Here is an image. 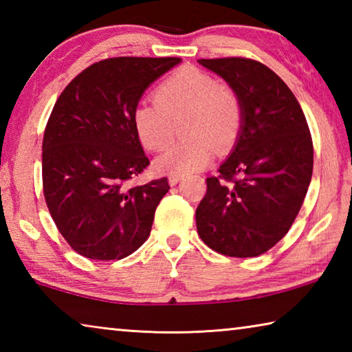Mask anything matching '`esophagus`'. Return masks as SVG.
<instances>
[{
  "label": "esophagus",
  "instance_id": "34e87169",
  "mask_svg": "<svg viewBox=\"0 0 352 352\" xmlns=\"http://www.w3.org/2000/svg\"><path fill=\"white\" fill-rule=\"evenodd\" d=\"M183 178V174H170L169 175V184L170 186H175V184Z\"/></svg>",
  "mask_w": 352,
  "mask_h": 352
}]
</instances>
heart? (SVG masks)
Instances as JSON below:
<instances>
[{
    "label": "heart",
    "instance_id": "heart-1",
    "mask_svg": "<svg viewBox=\"0 0 352 352\" xmlns=\"http://www.w3.org/2000/svg\"><path fill=\"white\" fill-rule=\"evenodd\" d=\"M155 100L140 102L133 110V127L141 144L152 152L164 151L174 136V124L182 119V133L188 138L155 162L162 172L184 174L201 169L211 160L212 146L223 151L241 130L239 99L200 69L175 71L157 88Z\"/></svg>",
    "mask_w": 352,
    "mask_h": 352
}]
</instances>
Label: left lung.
I'll list each match as a JSON object with an SVG mask.
<instances>
[{
  "instance_id": "left-lung-1",
  "label": "left lung",
  "mask_w": 352,
  "mask_h": 352,
  "mask_svg": "<svg viewBox=\"0 0 352 352\" xmlns=\"http://www.w3.org/2000/svg\"><path fill=\"white\" fill-rule=\"evenodd\" d=\"M239 99L242 124L219 175L206 178L195 211L199 236L214 252L253 258L287 234L312 178L314 146L294 93L261 62L200 58Z\"/></svg>"
}]
</instances>
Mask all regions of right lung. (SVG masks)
Listing matches in <instances>:
<instances>
[{
  "label": "right lung",
  "mask_w": 352,
  "mask_h": 352,
  "mask_svg": "<svg viewBox=\"0 0 352 352\" xmlns=\"http://www.w3.org/2000/svg\"><path fill=\"white\" fill-rule=\"evenodd\" d=\"M178 57H115L83 69L58 96L41 153L43 194L69 247L96 261L122 259L151 234L168 178L129 182L148 166L133 127L142 93Z\"/></svg>",
  "instance_id": "add662e5"
}]
</instances>
